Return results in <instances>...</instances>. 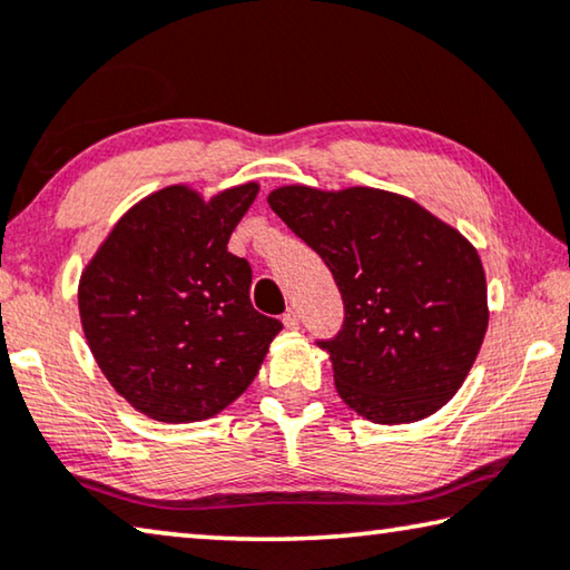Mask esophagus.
Segmentation results:
<instances>
[{"label":"esophagus","mask_w":570,"mask_h":570,"mask_svg":"<svg viewBox=\"0 0 570 570\" xmlns=\"http://www.w3.org/2000/svg\"><path fill=\"white\" fill-rule=\"evenodd\" d=\"M284 327L286 330H299V314H296L294 309H288L286 314H284Z\"/></svg>","instance_id":"obj_1"}]
</instances>
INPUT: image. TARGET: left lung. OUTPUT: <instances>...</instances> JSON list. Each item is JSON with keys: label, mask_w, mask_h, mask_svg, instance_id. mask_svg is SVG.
Instances as JSON below:
<instances>
[{"label": "left lung", "mask_w": 570, "mask_h": 570, "mask_svg": "<svg viewBox=\"0 0 570 570\" xmlns=\"http://www.w3.org/2000/svg\"><path fill=\"white\" fill-rule=\"evenodd\" d=\"M268 205L332 271L345 322L330 352L334 385L373 423H411L454 399L482 347L487 282L462 233L409 197L286 185Z\"/></svg>", "instance_id": "obj_1"}]
</instances>
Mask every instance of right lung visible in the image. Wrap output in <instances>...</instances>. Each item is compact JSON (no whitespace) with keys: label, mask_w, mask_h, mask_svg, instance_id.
<instances>
[{"label":"right lung","mask_w":570,"mask_h":570,"mask_svg":"<svg viewBox=\"0 0 570 570\" xmlns=\"http://www.w3.org/2000/svg\"><path fill=\"white\" fill-rule=\"evenodd\" d=\"M256 183L203 200L171 185L114 225L78 286L88 347L116 393L155 421L220 413L246 391L282 322L253 309L250 264L228 250Z\"/></svg>","instance_id":"add662e5"}]
</instances>
